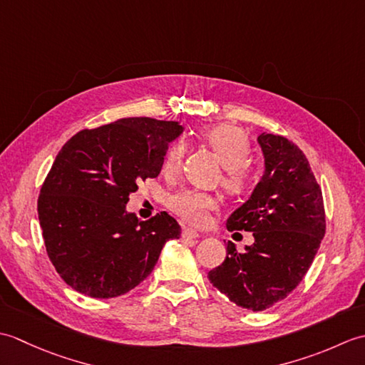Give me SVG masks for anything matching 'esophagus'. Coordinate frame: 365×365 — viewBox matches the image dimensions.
Wrapping results in <instances>:
<instances>
[{"mask_svg": "<svg viewBox=\"0 0 365 365\" xmlns=\"http://www.w3.org/2000/svg\"><path fill=\"white\" fill-rule=\"evenodd\" d=\"M182 237L183 238H199L200 237V234L197 230H195V229H185L183 232H182Z\"/></svg>", "mask_w": 365, "mask_h": 365, "instance_id": "34e87169", "label": "esophagus"}]
</instances>
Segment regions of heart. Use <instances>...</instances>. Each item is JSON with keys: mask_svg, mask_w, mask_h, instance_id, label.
I'll use <instances>...</instances> for the list:
<instances>
[{"mask_svg": "<svg viewBox=\"0 0 365 365\" xmlns=\"http://www.w3.org/2000/svg\"><path fill=\"white\" fill-rule=\"evenodd\" d=\"M202 138L218 155L224 169H226L224 187L232 192H242L250 183L246 161L250 158L251 147L245 131L235 125L224 123V125L207 128L202 133ZM183 155V141H175L174 144H170L165 153V158H163V170L166 174H175L180 169ZM168 205L182 220L196 224V226H202L208 221L210 212L218 208V199L210 192L185 188L170 195Z\"/></svg>", "mask_w": 365, "mask_h": 365, "instance_id": "1", "label": "heart"}]
</instances>
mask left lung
I'll return each mask as SVG.
<instances>
[{
    "label": "left lung",
    "mask_w": 365,
    "mask_h": 365,
    "mask_svg": "<svg viewBox=\"0 0 365 365\" xmlns=\"http://www.w3.org/2000/svg\"><path fill=\"white\" fill-rule=\"evenodd\" d=\"M265 160L260 182L227 218L229 230L252 232L254 243L208 273L216 289L237 306L259 312L289 297L311 268L327 229L322 188L298 145L262 133Z\"/></svg>",
    "instance_id": "1"
}]
</instances>
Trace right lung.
I'll return each instance as SVG.
<instances>
[{
	"instance_id": "1",
	"label": "right lung",
	"mask_w": 365,
	"mask_h": 365,
	"mask_svg": "<svg viewBox=\"0 0 365 365\" xmlns=\"http://www.w3.org/2000/svg\"><path fill=\"white\" fill-rule=\"evenodd\" d=\"M182 133L178 122L127 118L81 130L59 150L37 213L46 254L73 290L120 297L152 273L166 242L180 237L166 212L141 221L125 205L139 182L158 177Z\"/></svg>"
}]
</instances>
